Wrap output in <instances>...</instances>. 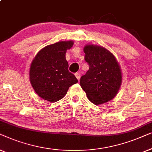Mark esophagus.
<instances>
[{"label":"esophagus","instance_id":"obj_1","mask_svg":"<svg viewBox=\"0 0 152 152\" xmlns=\"http://www.w3.org/2000/svg\"><path fill=\"white\" fill-rule=\"evenodd\" d=\"M75 76L76 77V78L79 80H80V74L78 73V72H77V73L75 74Z\"/></svg>","mask_w":152,"mask_h":152}]
</instances>
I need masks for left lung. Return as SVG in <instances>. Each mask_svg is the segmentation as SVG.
I'll list each match as a JSON object with an SVG mask.
<instances>
[{"label": "left lung", "instance_id": "obj_1", "mask_svg": "<svg viewBox=\"0 0 152 152\" xmlns=\"http://www.w3.org/2000/svg\"><path fill=\"white\" fill-rule=\"evenodd\" d=\"M83 51L89 68L81 76V87L94 104L110 101L116 96L122 83L118 61L110 51L102 47L87 45Z\"/></svg>", "mask_w": 152, "mask_h": 152}]
</instances>
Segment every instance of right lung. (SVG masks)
<instances>
[{
	"mask_svg": "<svg viewBox=\"0 0 152 152\" xmlns=\"http://www.w3.org/2000/svg\"><path fill=\"white\" fill-rule=\"evenodd\" d=\"M74 42L61 41L42 48L31 62L29 80L34 91L42 99L56 102L67 94L69 87L78 83L68 70L65 54Z\"/></svg>",
	"mask_w": 152,
	"mask_h": 152,
	"instance_id": "1",
	"label": "right lung"
}]
</instances>
